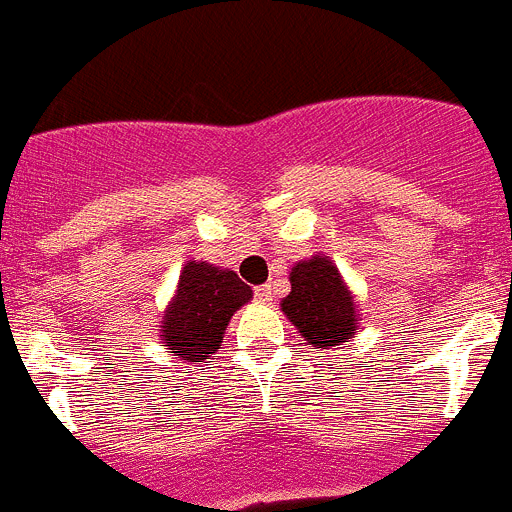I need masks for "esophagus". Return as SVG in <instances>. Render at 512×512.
Wrapping results in <instances>:
<instances>
[{"label":"esophagus","instance_id":"34e87169","mask_svg":"<svg viewBox=\"0 0 512 512\" xmlns=\"http://www.w3.org/2000/svg\"><path fill=\"white\" fill-rule=\"evenodd\" d=\"M253 294H256L261 302H271V294H274V289H271V284H261V287L253 289Z\"/></svg>","mask_w":512,"mask_h":512}]
</instances>
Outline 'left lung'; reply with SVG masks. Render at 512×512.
Returning a JSON list of instances; mask_svg holds the SVG:
<instances>
[{"label": "left lung", "mask_w": 512, "mask_h": 512, "mask_svg": "<svg viewBox=\"0 0 512 512\" xmlns=\"http://www.w3.org/2000/svg\"><path fill=\"white\" fill-rule=\"evenodd\" d=\"M289 281L292 292L281 302V312L312 348L330 350L353 337L358 327L353 294L342 284L337 266L327 256L297 264Z\"/></svg>", "instance_id": "1"}]
</instances>
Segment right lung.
Returning <instances> with one entry per match:
<instances>
[{"instance_id": "obj_1", "label": "right lung", "mask_w": 512, "mask_h": 512, "mask_svg": "<svg viewBox=\"0 0 512 512\" xmlns=\"http://www.w3.org/2000/svg\"><path fill=\"white\" fill-rule=\"evenodd\" d=\"M251 297V287L233 271L190 261L182 269L175 299L162 317L164 345L185 363H203L220 348L233 312Z\"/></svg>"}]
</instances>
